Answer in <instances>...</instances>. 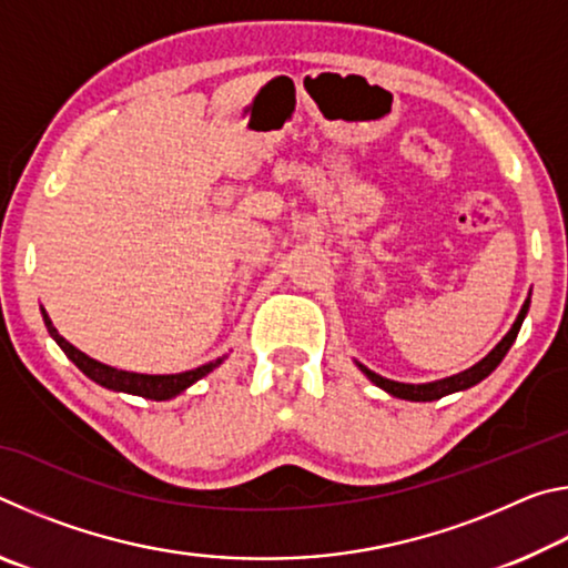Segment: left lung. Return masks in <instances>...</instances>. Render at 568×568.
<instances>
[{"label":"left lung","instance_id":"obj_1","mask_svg":"<svg viewBox=\"0 0 568 568\" xmlns=\"http://www.w3.org/2000/svg\"><path fill=\"white\" fill-rule=\"evenodd\" d=\"M528 303H531V297H526V303H524V307H521V313H518L516 323L511 325V331H508V333L504 335V341L498 343L496 348H494L491 353H488L484 361H478L476 365H470L468 371L456 373V376H450V378L434 381V383H418V386H416V383H398V381L383 378V376H378V373L368 371V368H365V365H361V363H358V368H361V371L365 373V376H368L373 383H376L378 388H383L386 393H390V396L403 398V400H438V398L448 396V393L466 390V388L476 386V383L484 381L486 376H491V373L496 371V365L504 361V355H506L508 348H511V345H514L518 331H521V323H524L526 313H528Z\"/></svg>","mask_w":568,"mask_h":568}]
</instances>
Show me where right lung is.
<instances>
[{"label":"right lung","mask_w":568,"mask_h":568,"mask_svg":"<svg viewBox=\"0 0 568 568\" xmlns=\"http://www.w3.org/2000/svg\"><path fill=\"white\" fill-rule=\"evenodd\" d=\"M42 318L47 331H50L52 338L57 341V345L64 351L67 358H70L77 368H80L84 376L92 378L94 383H100V386L110 388V390H118V393H132V396H142V398H152V400H168V398H175L178 393H182L185 388H190L192 383L200 381L203 376H207L210 371H215L220 363L225 361L217 358L213 363H205L200 365L195 371H185V373H172V376H148V373H130V371H118L112 368V365H104L100 361L90 358V355H84L82 351H77L72 343H67L57 328L50 321V315L42 307Z\"/></svg>","instance_id":"right-lung-1"}]
</instances>
